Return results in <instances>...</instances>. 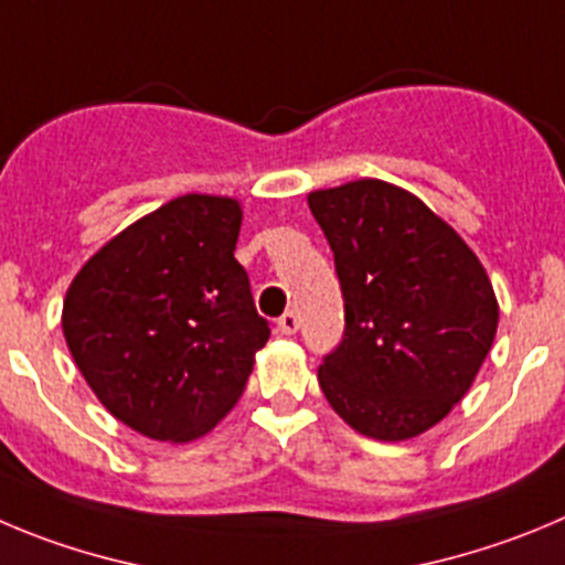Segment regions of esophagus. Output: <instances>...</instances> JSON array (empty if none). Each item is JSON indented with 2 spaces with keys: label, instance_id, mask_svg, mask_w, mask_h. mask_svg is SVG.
I'll use <instances>...</instances> for the list:
<instances>
[{
  "label": "esophagus",
  "instance_id": "1",
  "mask_svg": "<svg viewBox=\"0 0 565 565\" xmlns=\"http://www.w3.org/2000/svg\"><path fill=\"white\" fill-rule=\"evenodd\" d=\"M277 328L282 330V333H286V335L297 333V328H299V317H297V310H286V313H282V317H279Z\"/></svg>",
  "mask_w": 565,
  "mask_h": 565
}]
</instances>
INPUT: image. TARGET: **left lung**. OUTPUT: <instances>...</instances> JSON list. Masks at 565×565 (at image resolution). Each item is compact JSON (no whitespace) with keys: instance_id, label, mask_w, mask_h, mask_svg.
<instances>
[{"instance_id":"obj_1","label":"left lung","mask_w":565,"mask_h":565,"mask_svg":"<svg viewBox=\"0 0 565 565\" xmlns=\"http://www.w3.org/2000/svg\"><path fill=\"white\" fill-rule=\"evenodd\" d=\"M344 335L319 386L347 426L401 443L437 426L473 384L499 328L493 286L468 243L417 195L381 179L317 190Z\"/></svg>"}]
</instances>
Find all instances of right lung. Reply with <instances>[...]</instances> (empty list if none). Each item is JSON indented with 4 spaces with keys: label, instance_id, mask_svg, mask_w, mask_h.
Wrapping results in <instances>:
<instances>
[{
    "label": "right lung",
    "instance_id": "add662e5",
    "mask_svg": "<svg viewBox=\"0 0 565 565\" xmlns=\"http://www.w3.org/2000/svg\"><path fill=\"white\" fill-rule=\"evenodd\" d=\"M243 210L226 195H179L89 257L61 328L77 370L120 423L190 443L237 403L268 341L235 260Z\"/></svg>",
    "mask_w": 565,
    "mask_h": 565
}]
</instances>
